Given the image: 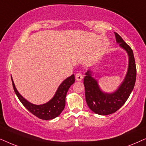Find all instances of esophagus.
Listing matches in <instances>:
<instances>
[{
  "instance_id": "34e87169",
  "label": "esophagus",
  "mask_w": 146,
  "mask_h": 146,
  "mask_svg": "<svg viewBox=\"0 0 146 146\" xmlns=\"http://www.w3.org/2000/svg\"><path fill=\"white\" fill-rule=\"evenodd\" d=\"M83 79V76L81 73H77L76 76H75V79L77 81H81Z\"/></svg>"
}]
</instances>
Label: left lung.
I'll return each mask as SVG.
<instances>
[{"mask_svg":"<svg viewBox=\"0 0 146 146\" xmlns=\"http://www.w3.org/2000/svg\"><path fill=\"white\" fill-rule=\"evenodd\" d=\"M117 43L127 52L129 57L127 71L119 87L112 93H106L101 89L98 80L93 77V71H87L83 80L85 100L90 110L102 115L113 113L121 108L133 91L136 79V66L133 50L117 33H114Z\"/></svg>","mask_w":146,"mask_h":146,"instance_id":"1","label":"left lung"}]
</instances>
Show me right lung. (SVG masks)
<instances>
[{"label": "right lung", "instance_id": "obj_1", "mask_svg": "<svg viewBox=\"0 0 146 146\" xmlns=\"http://www.w3.org/2000/svg\"><path fill=\"white\" fill-rule=\"evenodd\" d=\"M11 79H12L13 86L15 92L23 106L31 113H33L39 119L50 120L58 117L65 108V98L67 96V93L71 85H73L75 82V75H72L65 79L58 87L53 98L48 102L42 105L31 104V102H28L26 99L23 98L17 91L12 77H11Z\"/></svg>", "mask_w": 146, "mask_h": 146}]
</instances>
